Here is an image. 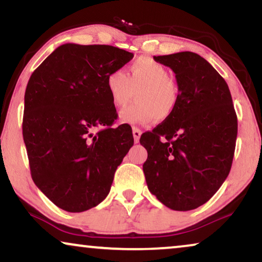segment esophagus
<instances>
[{"instance_id":"obj_1","label":"esophagus","mask_w":262,"mask_h":262,"mask_svg":"<svg viewBox=\"0 0 262 262\" xmlns=\"http://www.w3.org/2000/svg\"><path fill=\"white\" fill-rule=\"evenodd\" d=\"M132 134H134V138H135V142L138 143L139 142V138H141V135H142V131L139 130L138 127H132Z\"/></svg>"}]
</instances>
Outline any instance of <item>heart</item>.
Here are the masks:
<instances>
[{
    "label": "heart",
    "mask_w": 262,
    "mask_h": 262,
    "mask_svg": "<svg viewBox=\"0 0 262 262\" xmlns=\"http://www.w3.org/2000/svg\"><path fill=\"white\" fill-rule=\"evenodd\" d=\"M170 71L150 58H138L123 70H113L106 78V88L116 108L126 107L137 92V102L123 111L124 124H149L155 119L166 120L178 103V87L170 80Z\"/></svg>",
    "instance_id": "b5f03b06"
}]
</instances>
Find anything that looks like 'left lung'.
<instances>
[{"instance_id": "left-lung-1", "label": "left lung", "mask_w": 262, "mask_h": 262, "mask_svg": "<svg viewBox=\"0 0 262 262\" xmlns=\"http://www.w3.org/2000/svg\"><path fill=\"white\" fill-rule=\"evenodd\" d=\"M174 71L178 103L169 118L141 136L149 191L163 205L189 211L205 204L231 169L236 116L227 82L194 52L155 56Z\"/></svg>"}]
</instances>
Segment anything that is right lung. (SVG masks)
Segmentation results:
<instances>
[{"label":"right lung","mask_w":262,"mask_h":262,"mask_svg":"<svg viewBox=\"0 0 262 262\" xmlns=\"http://www.w3.org/2000/svg\"><path fill=\"white\" fill-rule=\"evenodd\" d=\"M134 53L111 45L64 44L31 75L23 136L37 187L68 212H83L110 193L114 173L134 145L106 78Z\"/></svg>","instance_id":"1"}]
</instances>
